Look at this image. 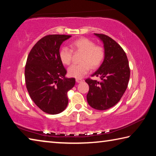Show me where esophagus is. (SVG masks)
I'll list each match as a JSON object with an SVG mask.
<instances>
[{"label": "esophagus", "mask_w": 156, "mask_h": 156, "mask_svg": "<svg viewBox=\"0 0 156 156\" xmlns=\"http://www.w3.org/2000/svg\"><path fill=\"white\" fill-rule=\"evenodd\" d=\"M76 82H77V83H81V82L83 81V79H80V78H76Z\"/></svg>", "instance_id": "1"}]
</instances>
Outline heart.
Returning <instances> with one entry per match:
<instances>
[{"mask_svg":"<svg viewBox=\"0 0 156 156\" xmlns=\"http://www.w3.org/2000/svg\"><path fill=\"white\" fill-rule=\"evenodd\" d=\"M73 51L83 53L80 64L73 65L68 69V74L71 77L81 78L92 69L98 67L105 57L104 48L97 45L93 41L85 37L73 41L70 44ZM67 47H62L58 52L59 59L63 65H70L72 59V51Z\"/></svg>","mask_w":156,"mask_h":156,"instance_id":"heart-1","label":"heart"}]
</instances>
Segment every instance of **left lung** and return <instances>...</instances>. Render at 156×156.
Wrapping results in <instances>:
<instances>
[{
  "label": "left lung",
  "instance_id": "left-lung-1",
  "mask_svg": "<svg viewBox=\"0 0 156 156\" xmlns=\"http://www.w3.org/2000/svg\"><path fill=\"white\" fill-rule=\"evenodd\" d=\"M102 41L105 58L102 65L91 76H99L100 81L87 78L89 90L87 100L97 110H106L120 101L127 88L130 69L125 51L109 36L94 34Z\"/></svg>",
  "mask_w": 156,
  "mask_h": 156
}]
</instances>
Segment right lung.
I'll list each match as a JSON object with an SVG mask.
<instances>
[{
  "label": "right lung",
  "mask_w": 156,
  "mask_h": 156,
  "mask_svg": "<svg viewBox=\"0 0 156 156\" xmlns=\"http://www.w3.org/2000/svg\"><path fill=\"white\" fill-rule=\"evenodd\" d=\"M71 36H44L31 49L26 62L25 78L28 93L36 106L49 114H58L66 109L67 92L76 83L75 78L65 77L67 70L58 56L61 44Z\"/></svg>",
  "instance_id": "1"
}]
</instances>
